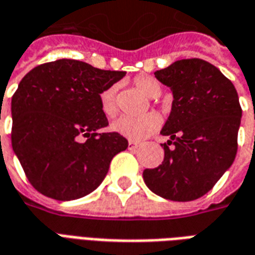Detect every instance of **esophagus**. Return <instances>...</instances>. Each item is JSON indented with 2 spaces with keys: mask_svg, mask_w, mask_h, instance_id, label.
<instances>
[{
  "mask_svg": "<svg viewBox=\"0 0 255 255\" xmlns=\"http://www.w3.org/2000/svg\"><path fill=\"white\" fill-rule=\"evenodd\" d=\"M139 147V143H136V142H133V140H129L128 142V149L129 150H135L138 149Z\"/></svg>",
  "mask_w": 255,
  "mask_h": 255,
  "instance_id": "obj_1",
  "label": "esophagus"
}]
</instances>
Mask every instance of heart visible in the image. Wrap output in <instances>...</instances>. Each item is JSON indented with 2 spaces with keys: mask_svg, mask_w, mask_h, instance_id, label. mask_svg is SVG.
I'll list each match as a JSON object with an SVG mask.
<instances>
[{
  "mask_svg": "<svg viewBox=\"0 0 255 255\" xmlns=\"http://www.w3.org/2000/svg\"><path fill=\"white\" fill-rule=\"evenodd\" d=\"M133 86L147 98H158L162 93L161 83L150 75H140L133 79ZM101 111L108 117H113L117 113V86H109L100 94ZM160 126V119L155 115H144L142 117H120L113 122L112 128L133 140L147 138Z\"/></svg>",
  "mask_w": 255,
  "mask_h": 255,
  "instance_id": "heart-1",
  "label": "heart"
}]
</instances>
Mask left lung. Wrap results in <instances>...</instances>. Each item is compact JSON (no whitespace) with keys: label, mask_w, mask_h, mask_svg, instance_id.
Wrapping results in <instances>:
<instances>
[{"label":"left lung","mask_w":255,"mask_h":255,"mask_svg":"<svg viewBox=\"0 0 255 255\" xmlns=\"http://www.w3.org/2000/svg\"><path fill=\"white\" fill-rule=\"evenodd\" d=\"M154 76L173 94L161 131L171 140L161 144L162 164L144 169L143 180L165 199L194 201L210 191L235 160L242 117L238 93L219 68L201 58L175 61Z\"/></svg>","instance_id":"1"}]
</instances>
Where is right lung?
I'll use <instances>...</instances> for the list:
<instances>
[{"label": "right lung", "instance_id": "right-lung-1", "mask_svg": "<svg viewBox=\"0 0 255 255\" xmlns=\"http://www.w3.org/2000/svg\"><path fill=\"white\" fill-rule=\"evenodd\" d=\"M124 75L63 58L21 79L12 97V147L36 191L71 201L102 183L128 140L119 132H98L109 124L100 94Z\"/></svg>", "mask_w": 255, "mask_h": 255}]
</instances>
